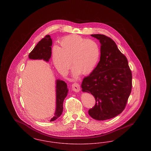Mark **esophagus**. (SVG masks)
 <instances>
[{
  "instance_id": "1",
  "label": "esophagus",
  "mask_w": 151,
  "mask_h": 151,
  "mask_svg": "<svg viewBox=\"0 0 151 151\" xmlns=\"http://www.w3.org/2000/svg\"><path fill=\"white\" fill-rule=\"evenodd\" d=\"M72 90L76 92H79L80 90V87L79 84L75 83L72 84Z\"/></svg>"
}]
</instances>
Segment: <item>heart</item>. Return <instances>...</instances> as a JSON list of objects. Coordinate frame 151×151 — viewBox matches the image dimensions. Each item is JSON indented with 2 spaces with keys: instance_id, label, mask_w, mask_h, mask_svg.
I'll list each match as a JSON object with an SVG mask.
<instances>
[{
  "instance_id": "heart-1",
  "label": "heart",
  "mask_w": 151,
  "mask_h": 151,
  "mask_svg": "<svg viewBox=\"0 0 151 151\" xmlns=\"http://www.w3.org/2000/svg\"><path fill=\"white\" fill-rule=\"evenodd\" d=\"M60 47L54 46L52 50L53 63L59 71L66 75L73 66L75 76L92 72L97 64L100 55L98 43L78 35L66 36L60 42Z\"/></svg>"
}]
</instances>
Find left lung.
I'll return each mask as SVG.
<instances>
[{"mask_svg": "<svg viewBox=\"0 0 151 151\" xmlns=\"http://www.w3.org/2000/svg\"><path fill=\"white\" fill-rule=\"evenodd\" d=\"M100 40V60L92 72L82 82L83 92L95 99L88 111L96 120L104 121L121 114L125 109L132 89V72L126 56L115 42L104 35H91Z\"/></svg>", "mask_w": 151, "mask_h": 151, "instance_id": "8db88e82", "label": "left lung"}]
</instances>
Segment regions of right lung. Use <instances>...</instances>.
Instances as JSON below:
<instances>
[{
	"label": "right lung",
	"mask_w": 151,
	"mask_h": 151,
	"mask_svg": "<svg viewBox=\"0 0 151 151\" xmlns=\"http://www.w3.org/2000/svg\"><path fill=\"white\" fill-rule=\"evenodd\" d=\"M52 40L49 35H46L38 42L35 47L29 54V58L32 59H43L49 61L51 55ZM57 107L55 116L50 121H54L58 118L63 112V101L68 93L66 83L62 80H57Z\"/></svg>",
	"instance_id": "obj_1"
}]
</instances>
